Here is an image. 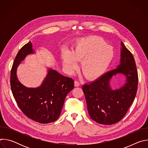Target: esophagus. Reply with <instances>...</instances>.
I'll return each mask as SVG.
<instances>
[{
	"label": "esophagus",
	"mask_w": 148,
	"mask_h": 148,
	"mask_svg": "<svg viewBox=\"0 0 148 148\" xmlns=\"http://www.w3.org/2000/svg\"><path fill=\"white\" fill-rule=\"evenodd\" d=\"M74 86H75V87H79L80 86V82L78 81L75 80L74 81Z\"/></svg>",
	"instance_id": "1"
}]
</instances>
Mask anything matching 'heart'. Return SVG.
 Wrapping results in <instances>:
<instances>
[{
    "label": "heart",
    "mask_w": 148,
    "mask_h": 148,
    "mask_svg": "<svg viewBox=\"0 0 148 148\" xmlns=\"http://www.w3.org/2000/svg\"><path fill=\"white\" fill-rule=\"evenodd\" d=\"M114 54L113 47L107 45L103 38L91 36L78 40L72 51L63 50L61 58L63 65L70 72L76 68L77 60H81V69L84 74L88 78H95L107 70Z\"/></svg>",
    "instance_id": "obj_1"
}]
</instances>
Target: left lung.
Returning <instances> with one entry per match:
<instances>
[{
    "mask_svg": "<svg viewBox=\"0 0 148 148\" xmlns=\"http://www.w3.org/2000/svg\"><path fill=\"white\" fill-rule=\"evenodd\" d=\"M120 64L116 69L105 73L96 80L85 84L82 90L91 118L102 125H112L120 121L133 103L138 90V75L132 54L121 41ZM122 73L126 82L119 89L110 86L112 77Z\"/></svg>",
    "mask_w": 148,
    "mask_h": 148,
    "instance_id": "obj_1",
    "label": "left lung"
}]
</instances>
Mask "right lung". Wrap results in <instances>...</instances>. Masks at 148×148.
I'll list each match as a JSON object with an SVG mask.
<instances>
[{"label": "right lung", "mask_w": 148, "mask_h": 148, "mask_svg": "<svg viewBox=\"0 0 148 148\" xmlns=\"http://www.w3.org/2000/svg\"><path fill=\"white\" fill-rule=\"evenodd\" d=\"M32 47L29 41L14 59L10 74L11 90L19 108L26 116L41 123H49L60 116L67 95L74 88V80L49 69L40 87L24 86L17 77V69L28 54L34 53Z\"/></svg>", "instance_id": "right-lung-1"}]
</instances>
